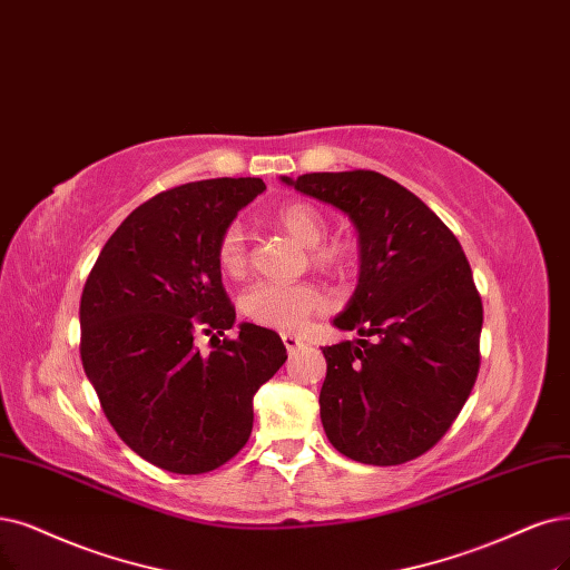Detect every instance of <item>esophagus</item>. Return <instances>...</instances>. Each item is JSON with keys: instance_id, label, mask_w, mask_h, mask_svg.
<instances>
[{"instance_id": "obj_1", "label": "esophagus", "mask_w": 570, "mask_h": 570, "mask_svg": "<svg viewBox=\"0 0 570 570\" xmlns=\"http://www.w3.org/2000/svg\"><path fill=\"white\" fill-rule=\"evenodd\" d=\"M282 341H284V345H286V350H288V354L298 352V350L303 347V338H298V335H293V333H284Z\"/></svg>"}]
</instances>
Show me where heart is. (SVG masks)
Masks as SVG:
<instances>
[{
  "label": "heart",
  "instance_id": "b5f03b06",
  "mask_svg": "<svg viewBox=\"0 0 570 570\" xmlns=\"http://www.w3.org/2000/svg\"><path fill=\"white\" fill-rule=\"evenodd\" d=\"M277 223L288 232L293 239L312 248L314 265L326 269H341L354 258V244L350 239L326 237V216L324 210L312 202H286L274 214ZM216 261L227 277H242L248 267V237L239 223H229L216 246ZM326 301L320 288L309 284H277L261 282L250 286L244 296V312L250 322L277 331H298L312 314L324 309Z\"/></svg>",
  "mask_w": 570,
  "mask_h": 570
}]
</instances>
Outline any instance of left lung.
Instances as JSON below:
<instances>
[{
    "label": "left lung",
    "mask_w": 570,
    "mask_h": 570,
    "mask_svg": "<svg viewBox=\"0 0 570 570\" xmlns=\"http://www.w3.org/2000/svg\"><path fill=\"white\" fill-rule=\"evenodd\" d=\"M345 210L360 232V284L333 324L362 338L324 347L322 423L364 465L428 453L479 373L481 296L453 232L392 178L364 171L282 178Z\"/></svg>",
    "instance_id": "8db88e82"
}]
</instances>
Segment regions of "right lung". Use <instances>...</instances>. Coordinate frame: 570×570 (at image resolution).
Masks as SVG:
<instances>
[{"label":"right lung","instance_id":"1","mask_svg":"<svg viewBox=\"0 0 570 570\" xmlns=\"http://www.w3.org/2000/svg\"><path fill=\"white\" fill-rule=\"evenodd\" d=\"M261 178L178 185L140 204L102 246L81 291L79 354L105 417L131 451L174 474L235 458L253 430V394L286 362L274 331L242 324L206 357L199 332L235 326L216 246Z\"/></svg>","mask_w":570,"mask_h":570}]
</instances>
